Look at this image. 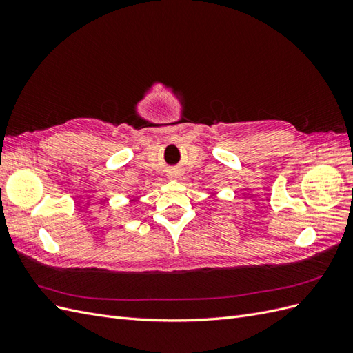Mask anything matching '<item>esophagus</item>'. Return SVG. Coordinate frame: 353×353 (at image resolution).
Here are the masks:
<instances>
[{"mask_svg": "<svg viewBox=\"0 0 353 353\" xmlns=\"http://www.w3.org/2000/svg\"><path fill=\"white\" fill-rule=\"evenodd\" d=\"M172 176H176V174H172Z\"/></svg>", "mask_w": 353, "mask_h": 353, "instance_id": "esophagus-1", "label": "esophagus"}]
</instances>
